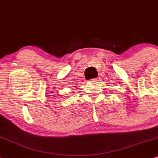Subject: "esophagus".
Instances as JSON below:
<instances>
[{"label": "esophagus", "mask_w": 158, "mask_h": 158, "mask_svg": "<svg viewBox=\"0 0 158 158\" xmlns=\"http://www.w3.org/2000/svg\"><path fill=\"white\" fill-rule=\"evenodd\" d=\"M97 81H98L97 79H92V80H91V81H92V82H96Z\"/></svg>", "instance_id": "esophagus-1"}]
</instances>
